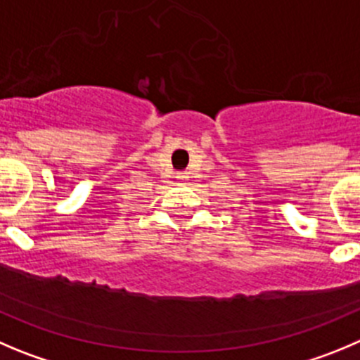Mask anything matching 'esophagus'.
<instances>
[{
	"instance_id": "obj_1",
	"label": "esophagus",
	"mask_w": 360,
	"mask_h": 360,
	"mask_svg": "<svg viewBox=\"0 0 360 360\" xmlns=\"http://www.w3.org/2000/svg\"><path fill=\"white\" fill-rule=\"evenodd\" d=\"M187 178H189V174H187V173H178V174H176V180H178V182H180V184L186 182Z\"/></svg>"
}]
</instances>
